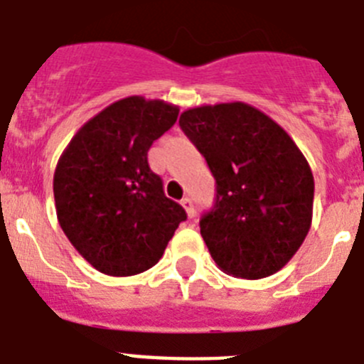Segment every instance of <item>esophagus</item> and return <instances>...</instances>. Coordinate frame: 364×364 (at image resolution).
<instances>
[{
  "label": "esophagus",
  "instance_id": "34e87169",
  "mask_svg": "<svg viewBox=\"0 0 364 364\" xmlns=\"http://www.w3.org/2000/svg\"><path fill=\"white\" fill-rule=\"evenodd\" d=\"M182 205H184V210H186V213H188L189 218H193L195 215H197V211H195V205H193V200L189 197L182 198Z\"/></svg>",
  "mask_w": 364,
  "mask_h": 364
}]
</instances>
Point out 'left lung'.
<instances>
[{"label": "left lung", "mask_w": 364, "mask_h": 364, "mask_svg": "<svg viewBox=\"0 0 364 364\" xmlns=\"http://www.w3.org/2000/svg\"><path fill=\"white\" fill-rule=\"evenodd\" d=\"M178 124L217 180L213 210L200 218L217 266L240 279L277 273L311 226L314 175L304 154L277 122L244 102L188 109Z\"/></svg>", "instance_id": "1"}]
</instances>
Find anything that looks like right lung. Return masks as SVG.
<instances>
[{"label": "right lung", "instance_id": "add662e5", "mask_svg": "<svg viewBox=\"0 0 364 364\" xmlns=\"http://www.w3.org/2000/svg\"><path fill=\"white\" fill-rule=\"evenodd\" d=\"M178 107L164 100H118L80 127L58 160V222L98 272L129 277L153 268L186 211L164 195L147 151L171 129Z\"/></svg>", "mask_w": 364, "mask_h": 364}]
</instances>
